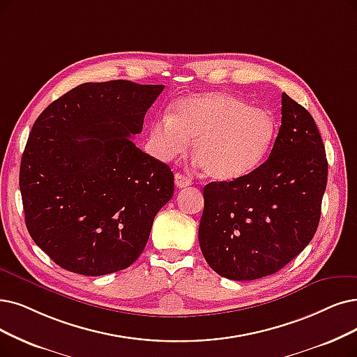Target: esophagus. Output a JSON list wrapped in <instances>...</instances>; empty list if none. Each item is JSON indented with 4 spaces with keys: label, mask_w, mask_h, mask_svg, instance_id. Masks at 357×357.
Returning <instances> with one entry per match:
<instances>
[{
    "label": "esophagus",
    "mask_w": 357,
    "mask_h": 357,
    "mask_svg": "<svg viewBox=\"0 0 357 357\" xmlns=\"http://www.w3.org/2000/svg\"><path fill=\"white\" fill-rule=\"evenodd\" d=\"M174 180H176V186L178 189H183V188H188V186H192V180L186 176H183L181 173H177L174 176Z\"/></svg>",
    "instance_id": "esophagus-1"
}]
</instances>
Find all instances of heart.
I'll use <instances>...</instances> for the list:
<instances>
[{
  "label": "heart",
  "mask_w": 357,
  "mask_h": 357,
  "mask_svg": "<svg viewBox=\"0 0 357 357\" xmlns=\"http://www.w3.org/2000/svg\"><path fill=\"white\" fill-rule=\"evenodd\" d=\"M275 136L273 117L224 92L181 98L169 116L152 121L148 148L160 161L186 152L193 139L196 162L213 180L243 177L265 158Z\"/></svg>",
  "instance_id": "obj_1"
}]
</instances>
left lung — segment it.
<instances>
[{"label": "left lung", "mask_w": 357, "mask_h": 357, "mask_svg": "<svg viewBox=\"0 0 357 357\" xmlns=\"http://www.w3.org/2000/svg\"><path fill=\"white\" fill-rule=\"evenodd\" d=\"M268 160L233 181L204 188L199 245L221 277L249 281L275 274L315 236L328 162L315 120L287 95Z\"/></svg>", "instance_id": "8db88e82"}]
</instances>
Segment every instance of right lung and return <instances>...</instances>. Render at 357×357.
<instances>
[{
  "instance_id": "right-lung-1",
  "label": "right lung",
  "mask_w": 357,
  "mask_h": 357,
  "mask_svg": "<svg viewBox=\"0 0 357 357\" xmlns=\"http://www.w3.org/2000/svg\"><path fill=\"white\" fill-rule=\"evenodd\" d=\"M162 91L130 80L83 83L35 121L19 177L24 221L70 273L96 277L130 266L173 197V171L130 139Z\"/></svg>"
}]
</instances>
